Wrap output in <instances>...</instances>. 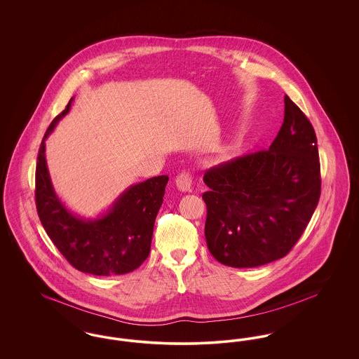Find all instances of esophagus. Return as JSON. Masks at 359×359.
I'll return each mask as SVG.
<instances>
[{
    "label": "esophagus",
    "instance_id": "obj_1",
    "mask_svg": "<svg viewBox=\"0 0 359 359\" xmlns=\"http://www.w3.org/2000/svg\"><path fill=\"white\" fill-rule=\"evenodd\" d=\"M191 184H192V176L188 172H182L176 177V187L180 189L182 192H188L191 191Z\"/></svg>",
    "mask_w": 359,
    "mask_h": 359
}]
</instances>
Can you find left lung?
I'll return each instance as SVG.
<instances>
[{"label": "left lung", "mask_w": 359, "mask_h": 359, "mask_svg": "<svg viewBox=\"0 0 359 359\" xmlns=\"http://www.w3.org/2000/svg\"><path fill=\"white\" fill-rule=\"evenodd\" d=\"M284 122L268 151L205 172V236L217 261L256 268L290 253L320 198L318 140L304 113L284 97Z\"/></svg>", "instance_id": "1"}]
</instances>
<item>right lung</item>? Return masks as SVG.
Masks as SVG:
<instances>
[{
	"mask_svg": "<svg viewBox=\"0 0 359 359\" xmlns=\"http://www.w3.org/2000/svg\"><path fill=\"white\" fill-rule=\"evenodd\" d=\"M72 101L52 121L39 149L34 192L39 218L53 245L75 269L94 276L133 272L149 256L168 176H154L126 188L95 219L72 214L53 189L46 160V140L69 113Z\"/></svg>",
	"mask_w": 359,
	"mask_h": 359,
	"instance_id": "right-lung-1",
	"label": "right lung"
}]
</instances>
